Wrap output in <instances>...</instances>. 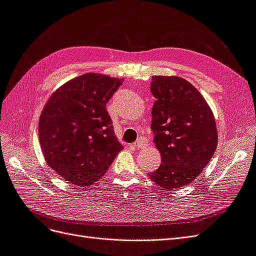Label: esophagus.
Here are the masks:
<instances>
[{"instance_id":"34e87169","label":"esophagus","mask_w":256,"mask_h":256,"mask_svg":"<svg viewBox=\"0 0 256 256\" xmlns=\"http://www.w3.org/2000/svg\"><path fill=\"white\" fill-rule=\"evenodd\" d=\"M147 140L145 138H143V136H141V138H138V140L134 143V147L136 148H144V147H146L147 146Z\"/></svg>"}]
</instances>
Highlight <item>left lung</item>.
I'll list each match as a JSON object with an SVG mask.
<instances>
[{
  "instance_id": "8db88e82",
  "label": "left lung",
  "mask_w": 256,
  "mask_h": 256,
  "mask_svg": "<svg viewBox=\"0 0 256 256\" xmlns=\"http://www.w3.org/2000/svg\"><path fill=\"white\" fill-rule=\"evenodd\" d=\"M150 92L154 142L161 164L148 177L161 189L186 187L209 164L218 131L210 108L193 85L180 76H154Z\"/></svg>"
}]
</instances>
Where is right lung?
Segmentation results:
<instances>
[{
	"label": "right lung",
	"instance_id": "obj_1",
	"mask_svg": "<svg viewBox=\"0 0 256 256\" xmlns=\"http://www.w3.org/2000/svg\"><path fill=\"white\" fill-rule=\"evenodd\" d=\"M122 82L85 74L62 85L44 104L38 125L42 150L48 166L69 184H94L122 150L106 109Z\"/></svg>",
	"mask_w": 256,
	"mask_h": 256
}]
</instances>
